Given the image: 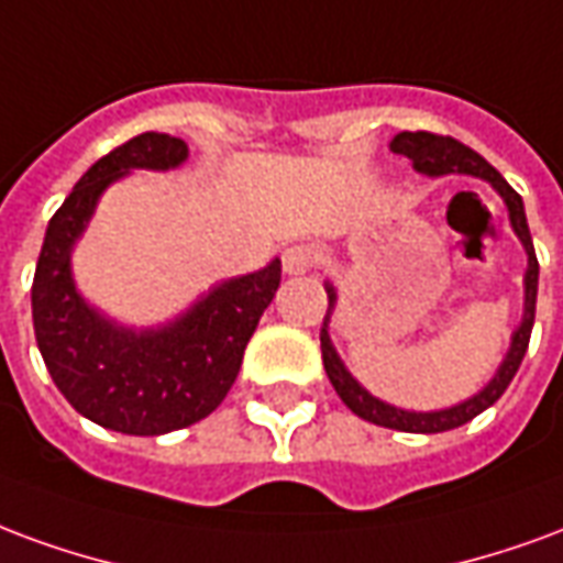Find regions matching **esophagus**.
<instances>
[{"label": "esophagus", "instance_id": "1", "mask_svg": "<svg viewBox=\"0 0 563 563\" xmlns=\"http://www.w3.org/2000/svg\"><path fill=\"white\" fill-rule=\"evenodd\" d=\"M318 261H321V254H318V249L311 242H294L282 254V266H285L287 276H306V273H311L318 266Z\"/></svg>", "mask_w": 563, "mask_h": 563}]
</instances>
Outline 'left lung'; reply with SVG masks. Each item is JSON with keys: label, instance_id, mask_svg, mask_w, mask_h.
<instances>
[{"label": "left lung", "instance_id": "obj_1", "mask_svg": "<svg viewBox=\"0 0 563 563\" xmlns=\"http://www.w3.org/2000/svg\"><path fill=\"white\" fill-rule=\"evenodd\" d=\"M389 150L399 152V155H408L413 162V167L420 174L429 176H444V174H471L486 179L492 186L498 188V195L507 200V209H510L512 231L519 233L525 252H528V273H525V321L522 327L516 330L510 344V354L500 363L498 375L492 377V384L474 399L455 405L450 411H434V413H411L399 411V408H389L384 401H377L368 396L366 389L356 384L354 377L347 375V368L342 366V360L335 356V347L330 344V335H327V321H330V309L335 302V294L332 287H327V297H330V309H327V318H323L321 330V354H323V368L330 375L332 387L342 396V401L363 420L375 422V426H384V429H396V432H417V434H434V432H450V429H459L471 422L477 413H483L486 408H492L495 401L504 396V389L510 387V380L516 377L519 366H522L525 351H528V342H531V327H534V311H537V276H540V264H537L534 254V240H531V231H528V219H525V207L519 191L504 179V176L492 167L479 152H474L465 143H459L455 137H444V134H432V131H401L393 137Z\"/></svg>", "mask_w": 563, "mask_h": 563}]
</instances>
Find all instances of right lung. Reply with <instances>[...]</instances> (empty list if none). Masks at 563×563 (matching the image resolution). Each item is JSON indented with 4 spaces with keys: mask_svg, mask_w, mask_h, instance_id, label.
Instances as JSON below:
<instances>
[{
    "mask_svg": "<svg viewBox=\"0 0 563 563\" xmlns=\"http://www.w3.org/2000/svg\"><path fill=\"white\" fill-rule=\"evenodd\" d=\"M188 155L179 137L143 131L98 158L47 224L32 278L35 342L53 384L77 413L122 434L186 429L219 408L240 375L242 351L282 282V264L216 287L164 330H119L77 297L71 242L98 195L131 167L167 170Z\"/></svg>",
    "mask_w": 563,
    "mask_h": 563,
    "instance_id": "add662e5",
    "label": "right lung"
}]
</instances>
